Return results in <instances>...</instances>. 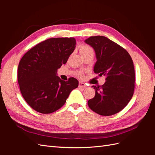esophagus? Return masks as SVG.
Wrapping results in <instances>:
<instances>
[{"instance_id":"34e87169","label":"esophagus","mask_w":155,"mask_h":155,"mask_svg":"<svg viewBox=\"0 0 155 155\" xmlns=\"http://www.w3.org/2000/svg\"><path fill=\"white\" fill-rule=\"evenodd\" d=\"M78 87H79V88H85V87H86V85H85V84L84 83H83V82H79V83Z\"/></svg>"}]
</instances>
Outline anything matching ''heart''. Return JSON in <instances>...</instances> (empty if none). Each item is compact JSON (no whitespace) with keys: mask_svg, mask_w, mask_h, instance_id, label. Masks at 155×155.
<instances>
[{"mask_svg":"<svg viewBox=\"0 0 155 155\" xmlns=\"http://www.w3.org/2000/svg\"><path fill=\"white\" fill-rule=\"evenodd\" d=\"M79 52H80L81 56H83L84 55H86L90 53L94 54V50L91 47V46H89L88 45H83L80 47V49H79ZM78 76L79 78H82L83 74L81 73H79L78 74Z\"/></svg>","mask_w":155,"mask_h":155,"instance_id":"b5f03b06","label":"heart"}]
</instances>
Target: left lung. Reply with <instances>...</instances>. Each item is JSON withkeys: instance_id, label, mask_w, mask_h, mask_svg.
Wrapping results in <instances>:
<instances>
[{"instance_id": "8db88e82", "label": "left lung", "mask_w": 155, "mask_h": 155, "mask_svg": "<svg viewBox=\"0 0 155 155\" xmlns=\"http://www.w3.org/2000/svg\"><path fill=\"white\" fill-rule=\"evenodd\" d=\"M85 43L95 51L94 72L106 77L103 85H92L95 96L88 101V105L101 116L118 113L133 96L135 73L132 58L126 50L104 36L90 37Z\"/></svg>"}]
</instances>
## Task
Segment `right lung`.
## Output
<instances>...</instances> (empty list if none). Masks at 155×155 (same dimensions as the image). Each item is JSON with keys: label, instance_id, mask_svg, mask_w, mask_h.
<instances>
[{"label": "right lung", "instance_id": "right-lung-1", "mask_svg": "<svg viewBox=\"0 0 155 155\" xmlns=\"http://www.w3.org/2000/svg\"><path fill=\"white\" fill-rule=\"evenodd\" d=\"M74 37L50 38L37 44L23 55L17 79L22 97L33 109L50 114L59 109L70 93L78 87L76 78L68 81L57 76L76 48Z\"/></svg>", "mask_w": 155, "mask_h": 155}]
</instances>
